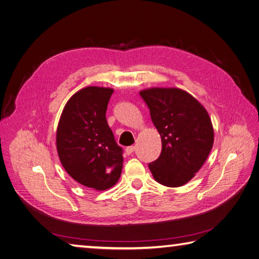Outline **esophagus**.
<instances>
[{
	"label": "esophagus",
	"mask_w": 259,
	"mask_h": 259,
	"mask_svg": "<svg viewBox=\"0 0 259 259\" xmlns=\"http://www.w3.org/2000/svg\"><path fill=\"white\" fill-rule=\"evenodd\" d=\"M135 152V146H129V147L125 148V154L126 155H131Z\"/></svg>",
	"instance_id": "34e87169"
}]
</instances>
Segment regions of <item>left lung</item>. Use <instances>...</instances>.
Listing matches in <instances>:
<instances>
[{
  "instance_id": "8db88e82",
  "label": "left lung",
  "mask_w": 259,
  "mask_h": 259,
  "mask_svg": "<svg viewBox=\"0 0 259 259\" xmlns=\"http://www.w3.org/2000/svg\"><path fill=\"white\" fill-rule=\"evenodd\" d=\"M162 139L159 157L148 164L155 180L180 187L204 165L214 143V130L205 107L180 88H148L139 93Z\"/></svg>"
}]
</instances>
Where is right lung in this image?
<instances>
[{
    "label": "right lung",
    "instance_id": "right-lung-1",
    "mask_svg": "<svg viewBox=\"0 0 259 259\" xmlns=\"http://www.w3.org/2000/svg\"><path fill=\"white\" fill-rule=\"evenodd\" d=\"M113 89L89 86L67 102L56 130V149L68 175L80 185L105 190L119 180L123 150L106 121Z\"/></svg>",
    "mask_w": 259,
    "mask_h": 259
}]
</instances>
